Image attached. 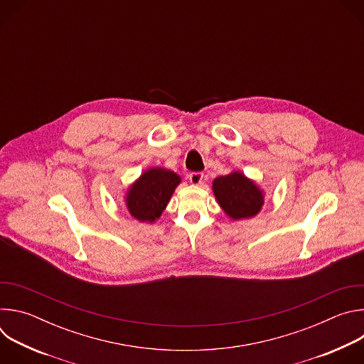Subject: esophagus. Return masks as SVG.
I'll return each mask as SVG.
<instances>
[{
    "label": "esophagus",
    "mask_w": 364,
    "mask_h": 364,
    "mask_svg": "<svg viewBox=\"0 0 364 364\" xmlns=\"http://www.w3.org/2000/svg\"><path fill=\"white\" fill-rule=\"evenodd\" d=\"M203 178H204V174H203V173H190V176H188L190 183L194 184V186L201 184V183H203Z\"/></svg>",
    "instance_id": "esophagus-1"
}]
</instances>
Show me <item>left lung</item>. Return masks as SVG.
Here are the masks:
<instances>
[{
  "instance_id": "1",
  "label": "left lung",
  "mask_w": 364,
  "mask_h": 364,
  "mask_svg": "<svg viewBox=\"0 0 364 364\" xmlns=\"http://www.w3.org/2000/svg\"><path fill=\"white\" fill-rule=\"evenodd\" d=\"M213 193L223 212L233 220L250 219L264 205V191L240 171L218 177Z\"/></svg>"
}]
</instances>
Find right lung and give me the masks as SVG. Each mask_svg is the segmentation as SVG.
I'll return each instance as SVG.
<instances>
[{"mask_svg":"<svg viewBox=\"0 0 364 364\" xmlns=\"http://www.w3.org/2000/svg\"><path fill=\"white\" fill-rule=\"evenodd\" d=\"M180 181V176L171 170L154 167L144 171L125 196L129 215L139 222L154 223L164 212Z\"/></svg>","mask_w":364,"mask_h":364,"instance_id":"obj_1","label":"right lung"}]
</instances>
